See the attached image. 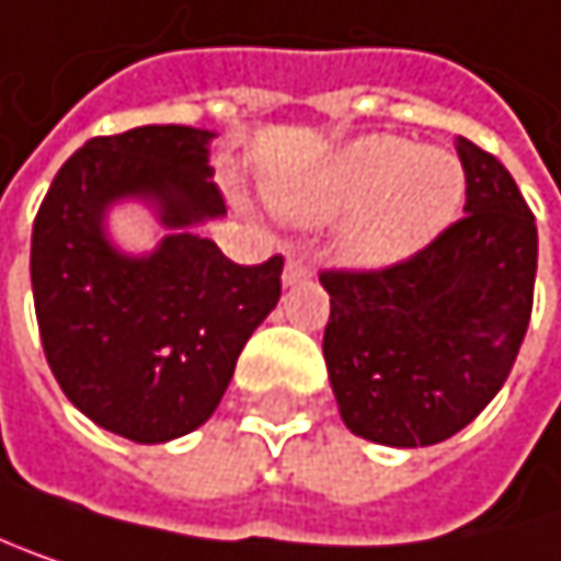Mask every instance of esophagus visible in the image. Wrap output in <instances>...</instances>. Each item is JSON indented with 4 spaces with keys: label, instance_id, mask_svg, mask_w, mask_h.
<instances>
[{
    "label": "esophagus",
    "instance_id": "obj_1",
    "mask_svg": "<svg viewBox=\"0 0 561 561\" xmlns=\"http://www.w3.org/2000/svg\"><path fill=\"white\" fill-rule=\"evenodd\" d=\"M310 277V264L304 254H290L287 257V267H284V284H297V280H307Z\"/></svg>",
    "mask_w": 561,
    "mask_h": 561
}]
</instances>
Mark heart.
Wrapping results in <instances>:
<instances>
[{"instance_id": "1", "label": "heart", "mask_w": 561, "mask_h": 561, "mask_svg": "<svg viewBox=\"0 0 561 561\" xmlns=\"http://www.w3.org/2000/svg\"><path fill=\"white\" fill-rule=\"evenodd\" d=\"M460 202V162L396 137L350 142L313 175L277 192V205L297 221L353 211L343 254L363 267H386L427 248L454 221Z\"/></svg>"}]
</instances>
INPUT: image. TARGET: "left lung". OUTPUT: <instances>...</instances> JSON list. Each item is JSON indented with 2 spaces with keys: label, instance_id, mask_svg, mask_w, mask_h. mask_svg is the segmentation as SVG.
Listing matches in <instances>:
<instances>
[{
  "label": "left lung",
  "instance_id": "left-lung-1",
  "mask_svg": "<svg viewBox=\"0 0 561 561\" xmlns=\"http://www.w3.org/2000/svg\"><path fill=\"white\" fill-rule=\"evenodd\" d=\"M467 202L405 261L327 267L323 356L346 427L389 447L447 440L503 389L533 313L536 215L506 165L457 137Z\"/></svg>",
  "mask_w": 561,
  "mask_h": 561
}]
</instances>
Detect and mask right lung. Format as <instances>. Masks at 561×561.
<instances>
[{"label": "right lung", "instance_id": "right-lung-1", "mask_svg": "<svg viewBox=\"0 0 561 561\" xmlns=\"http://www.w3.org/2000/svg\"><path fill=\"white\" fill-rule=\"evenodd\" d=\"M208 140L175 124L94 137L58 169L32 228L35 317L61 392L140 444L211 419L280 297V254L244 267L185 231L225 211ZM124 194L156 197L176 228L149 259H124L103 238V208Z\"/></svg>", "mask_w": 561, "mask_h": 561}]
</instances>
